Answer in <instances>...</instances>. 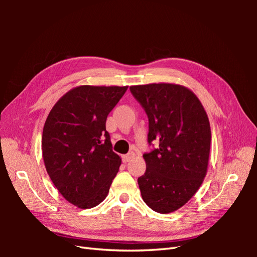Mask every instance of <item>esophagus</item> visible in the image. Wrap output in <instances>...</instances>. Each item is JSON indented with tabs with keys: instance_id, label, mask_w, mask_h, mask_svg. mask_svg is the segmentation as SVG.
I'll list each match as a JSON object with an SVG mask.
<instances>
[{
	"instance_id": "1",
	"label": "esophagus",
	"mask_w": 257,
	"mask_h": 257,
	"mask_svg": "<svg viewBox=\"0 0 257 257\" xmlns=\"http://www.w3.org/2000/svg\"><path fill=\"white\" fill-rule=\"evenodd\" d=\"M134 157H135L134 152H129V154H127V155H123V156L121 157L122 162H123V163H128V162L132 161V159H133Z\"/></svg>"
}]
</instances>
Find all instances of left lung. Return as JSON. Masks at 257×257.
Returning a JSON list of instances; mask_svg holds the SVG:
<instances>
[{
	"label": "left lung",
	"mask_w": 257,
	"mask_h": 257,
	"mask_svg": "<svg viewBox=\"0 0 257 257\" xmlns=\"http://www.w3.org/2000/svg\"><path fill=\"white\" fill-rule=\"evenodd\" d=\"M130 91L148 117L149 146L159 144L144 155L141 196L150 209L166 214L187 203L203 182L211 144L209 118L198 97L183 86L139 85Z\"/></svg>",
	"instance_id": "obj_1"
}]
</instances>
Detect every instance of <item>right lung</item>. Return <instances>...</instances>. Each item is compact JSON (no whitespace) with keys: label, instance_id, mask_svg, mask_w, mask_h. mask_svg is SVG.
Returning <instances> with one entry per match:
<instances>
[{"label":"right lung","instance_id":"right-lung-1","mask_svg":"<svg viewBox=\"0 0 257 257\" xmlns=\"http://www.w3.org/2000/svg\"><path fill=\"white\" fill-rule=\"evenodd\" d=\"M127 88L76 87L55 103L45 121L42 151L46 171L59 193L80 209L105 200L121 165L106 120Z\"/></svg>","mask_w":257,"mask_h":257}]
</instances>
